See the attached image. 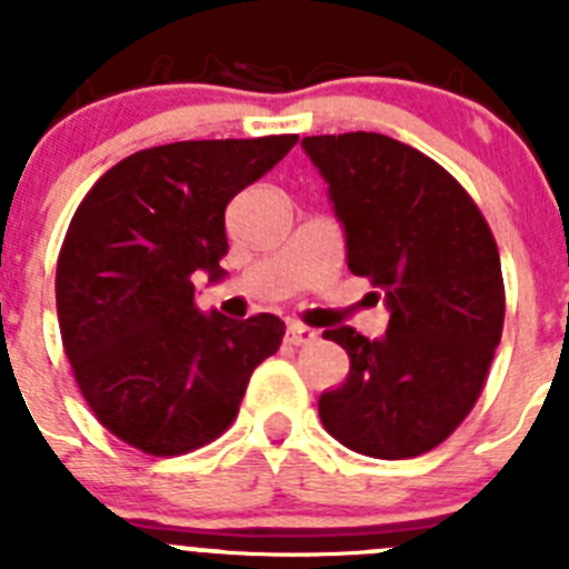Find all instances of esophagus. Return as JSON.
Returning <instances> with one entry per match:
<instances>
[{"label":"esophagus","instance_id":"34e87169","mask_svg":"<svg viewBox=\"0 0 569 569\" xmlns=\"http://www.w3.org/2000/svg\"><path fill=\"white\" fill-rule=\"evenodd\" d=\"M288 341L290 345H310V341H316V330L305 328V325H290Z\"/></svg>","mask_w":569,"mask_h":569}]
</instances>
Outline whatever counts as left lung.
I'll use <instances>...</instances> for the list:
<instances>
[{
	"mask_svg": "<svg viewBox=\"0 0 569 569\" xmlns=\"http://www.w3.org/2000/svg\"><path fill=\"white\" fill-rule=\"evenodd\" d=\"M301 148L328 182L347 268L390 313L379 339L325 330L350 373L319 396L321 425L373 459L427 453L472 410L501 341L496 239L465 188L410 144L356 130L305 136Z\"/></svg>",
	"mask_w": 569,
	"mask_h": 569,
	"instance_id": "1",
	"label": "left lung"
}]
</instances>
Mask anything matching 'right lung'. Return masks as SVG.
<instances>
[{
  "instance_id": "add662e5",
  "label": "right lung",
  "mask_w": 569,
  "mask_h": 569,
  "mask_svg": "<svg viewBox=\"0 0 569 569\" xmlns=\"http://www.w3.org/2000/svg\"><path fill=\"white\" fill-rule=\"evenodd\" d=\"M299 136L204 139L139 150L99 179L70 219L57 264L62 345L110 433L182 456L236 419L284 321L196 308L193 273L222 281L230 199L273 170Z\"/></svg>"
}]
</instances>
